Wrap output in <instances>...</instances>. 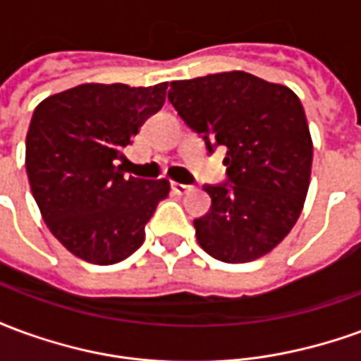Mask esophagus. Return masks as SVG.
<instances>
[{
    "label": "esophagus",
    "instance_id": "esophagus-1",
    "mask_svg": "<svg viewBox=\"0 0 361 361\" xmlns=\"http://www.w3.org/2000/svg\"><path fill=\"white\" fill-rule=\"evenodd\" d=\"M189 185H185V183H178V181H173L172 183V191L173 193H178V195H183V193H188L189 191Z\"/></svg>",
    "mask_w": 361,
    "mask_h": 361
}]
</instances>
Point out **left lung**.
Here are the masks:
<instances>
[{"mask_svg":"<svg viewBox=\"0 0 361 361\" xmlns=\"http://www.w3.org/2000/svg\"><path fill=\"white\" fill-rule=\"evenodd\" d=\"M168 100L209 152L226 147L228 181L204 185L211 211L193 220L199 245L224 263L267 255L294 228L310 189L313 142L300 98L226 71L173 81Z\"/></svg>","mask_w":361,"mask_h":361,"instance_id":"obj_1","label":"left lung"}]
</instances>
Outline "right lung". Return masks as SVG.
I'll return each instance as SVG.
<instances>
[{"label": "right lung", "mask_w": 361, "mask_h": 361, "mask_svg": "<svg viewBox=\"0 0 361 361\" xmlns=\"http://www.w3.org/2000/svg\"><path fill=\"white\" fill-rule=\"evenodd\" d=\"M168 82H85L36 106L27 133L28 183L46 226L75 257L114 265L145 242L168 180L123 176L121 150L166 100Z\"/></svg>", "instance_id": "obj_1"}]
</instances>
